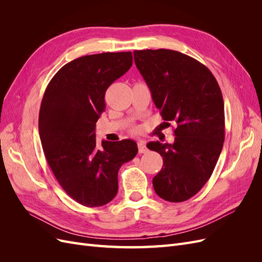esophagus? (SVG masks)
I'll list each match as a JSON object with an SVG mask.
<instances>
[{"label":"esophagus","mask_w":262,"mask_h":262,"mask_svg":"<svg viewBox=\"0 0 262 262\" xmlns=\"http://www.w3.org/2000/svg\"><path fill=\"white\" fill-rule=\"evenodd\" d=\"M138 148H139V153H146L147 152V147L145 146V143L143 141L138 142Z\"/></svg>","instance_id":"esophagus-1"}]
</instances>
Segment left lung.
<instances>
[{"mask_svg": "<svg viewBox=\"0 0 262 262\" xmlns=\"http://www.w3.org/2000/svg\"><path fill=\"white\" fill-rule=\"evenodd\" d=\"M134 62L166 121H175L172 144L149 142L163 156L153 178L155 192L169 202H182L207 184L225 138L224 101L211 71L181 52L137 50Z\"/></svg>", "mask_w": 262, "mask_h": 262, "instance_id": "obj_1", "label": "left lung"}]
</instances>
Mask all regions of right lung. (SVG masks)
<instances>
[{
    "label": "right lung",
    "instance_id": "1",
    "mask_svg": "<svg viewBox=\"0 0 262 262\" xmlns=\"http://www.w3.org/2000/svg\"><path fill=\"white\" fill-rule=\"evenodd\" d=\"M132 52L77 58L48 84L39 112V136L53 175L85 207H101L118 192V171L138 153L132 140L102 141L95 126L106 108L105 93L132 66Z\"/></svg>",
    "mask_w": 262,
    "mask_h": 262
}]
</instances>
